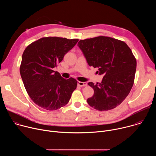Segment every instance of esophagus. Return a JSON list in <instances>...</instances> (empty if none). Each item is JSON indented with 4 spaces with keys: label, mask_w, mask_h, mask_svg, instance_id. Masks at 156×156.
<instances>
[{
    "label": "esophagus",
    "mask_w": 156,
    "mask_h": 156,
    "mask_svg": "<svg viewBox=\"0 0 156 156\" xmlns=\"http://www.w3.org/2000/svg\"><path fill=\"white\" fill-rule=\"evenodd\" d=\"M77 84H78V86H86L87 85V83L86 82H81V81H78Z\"/></svg>",
    "instance_id": "34e87169"
}]
</instances>
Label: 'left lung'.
I'll use <instances>...</instances> for the list:
<instances>
[{
    "label": "left lung",
    "instance_id": "1",
    "mask_svg": "<svg viewBox=\"0 0 156 156\" xmlns=\"http://www.w3.org/2000/svg\"><path fill=\"white\" fill-rule=\"evenodd\" d=\"M78 46L88 65L103 75L101 83H88L94 95L88 104L98 110H108L120 105L129 93L135 80L136 60L123 41L107 36L80 40Z\"/></svg>",
    "mask_w": 156,
    "mask_h": 156
}]
</instances>
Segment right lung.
Returning a JSON list of instances; mask_svg holds the SVG:
<instances>
[{
	"label": "right lung",
	"mask_w": 156,
	"mask_h": 156,
	"mask_svg": "<svg viewBox=\"0 0 156 156\" xmlns=\"http://www.w3.org/2000/svg\"><path fill=\"white\" fill-rule=\"evenodd\" d=\"M78 39L42 37L33 42L22 55L20 75L31 100L38 106L55 110L65 105L76 88L77 81L65 79L53 70Z\"/></svg>",
	"instance_id": "right-lung-1"
}]
</instances>
